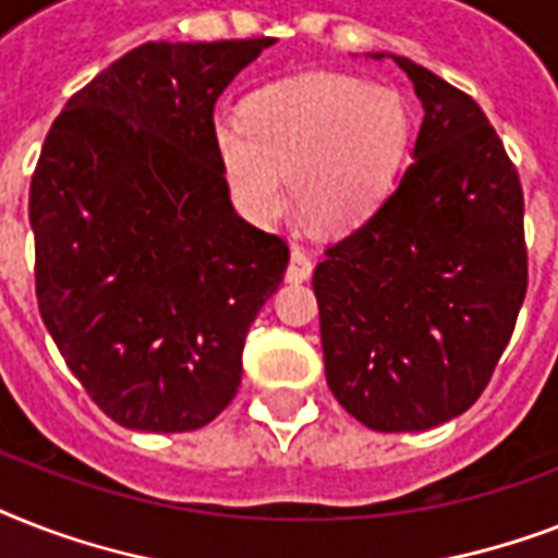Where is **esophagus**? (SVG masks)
<instances>
[{"label": "esophagus", "instance_id": "esophagus-1", "mask_svg": "<svg viewBox=\"0 0 558 558\" xmlns=\"http://www.w3.org/2000/svg\"><path fill=\"white\" fill-rule=\"evenodd\" d=\"M313 275V257L301 248V245H292V257H289V269H287V280L292 283H301Z\"/></svg>", "mask_w": 558, "mask_h": 558}]
</instances>
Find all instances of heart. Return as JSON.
I'll return each mask as SVG.
<instances>
[{"mask_svg": "<svg viewBox=\"0 0 558 558\" xmlns=\"http://www.w3.org/2000/svg\"><path fill=\"white\" fill-rule=\"evenodd\" d=\"M411 109L393 89L344 74H304L254 92L243 118L214 126L228 191L245 217L275 222L287 208L315 228L344 231L376 214L397 182Z\"/></svg>", "mask_w": 558, "mask_h": 558, "instance_id": "heart-1", "label": "heart"}]
</instances>
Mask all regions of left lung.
<instances>
[{
    "mask_svg": "<svg viewBox=\"0 0 558 558\" xmlns=\"http://www.w3.org/2000/svg\"><path fill=\"white\" fill-rule=\"evenodd\" d=\"M393 60L423 100L414 161L373 217L327 245L313 289L339 405L373 432H425L475 405L515 330L524 193L475 98Z\"/></svg>",
    "mask_w": 558,
    "mask_h": 558,
    "instance_id": "8db88e82",
    "label": "left lung"
}]
</instances>
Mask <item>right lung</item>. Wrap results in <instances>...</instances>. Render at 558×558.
<instances>
[{
    "instance_id": "1",
    "label": "right lung",
    "mask_w": 558,
    "mask_h": 558,
    "mask_svg": "<svg viewBox=\"0 0 558 558\" xmlns=\"http://www.w3.org/2000/svg\"><path fill=\"white\" fill-rule=\"evenodd\" d=\"M271 43H144L48 130L28 202L39 315L118 425H208L283 280L287 240L236 217L214 144V104Z\"/></svg>"
}]
</instances>
